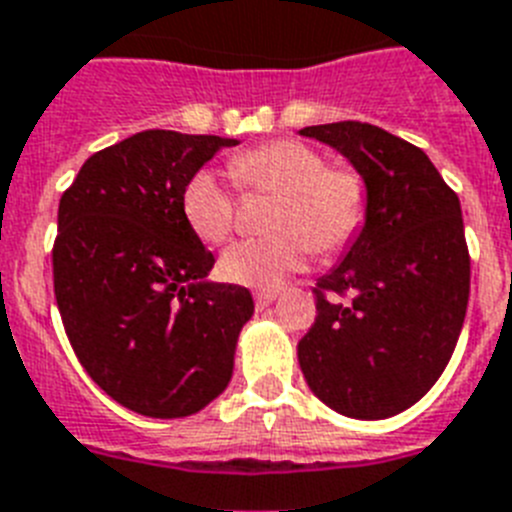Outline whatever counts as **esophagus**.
Returning a JSON list of instances; mask_svg holds the SVG:
<instances>
[{
  "label": "esophagus",
  "mask_w": 512,
  "mask_h": 512,
  "mask_svg": "<svg viewBox=\"0 0 512 512\" xmlns=\"http://www.w3.org/2000/svg\"><path fill=\"white\" fill-rule=\"evenodd\" d=\"M273 299H276V291H257L255 294V307L257 309H265L268 304H273Z\"/></svg>",
  "instance_id": "obj_1"
}]
</instances>
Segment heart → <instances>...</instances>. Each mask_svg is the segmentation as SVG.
<instances>
[{
	"instance_id": "heart-1",
	"label": "heart",
	"mask_w": 512,
	"mask_h": 512,
	"mask_svg": "<svg viewBox=\"0 0 512 512\" xmlns=\"http://www.w3.org/2000/svg\"><path fill=\"white\" fill-rule=\"evenodd\" d=\"M229 174L244 192H276L270 229L229 247L221 276L247 289H278L291 273L307 268L312 249L341 255L367 223L369 192L351 166H328L315 145L302 140H268L229 158ZM179 208L197 239L223 244L234 231L236 195L213 169H197L184 182Z\"/></svg>"
}]
</instances>
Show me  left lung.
Segmentation results:
<instances>
[{
    "label": "left lung",
    "instance_id": "obj_1",
    "mask_svg": "<svg viewBox=\"0 0 512 512\" xmlns=\"http://www.w3.org/2000/svg\"><path fill=\"white\" fill-rule=\"evenodd\" d=\"M299 132L341 150L369 192L362 234L315 286L299 367L338 414L388 419L435 385L461 336L471 289L461 203L422 148L375 124Z\"/></svg>",
    "mask_w": 512,
    "mask_h": 512
}]
</instances>
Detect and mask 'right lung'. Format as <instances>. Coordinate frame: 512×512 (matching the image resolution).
Returning a JSON list of instances; mask_svg holds the SVG:
<instances>
[{
  "label": "right lung",
  "mask_w": 512,
  "mask_h": 512,
  "mask_svg": "<svg viewBox=\"0 0 512 512\" xmlns=\"http://www.w3.org/2000/svg\"><path fill=\"white\" fill-rule=\"evenodd\" d=\"M216 135L145 130L83 163L59 200L54 296L72 351L114 401L153 419L205 409L226 390L244 286L200 283L216 257L179 208Z\"/></svg>",
  "instance_id": "right-lung-1"
}]
</instances>
